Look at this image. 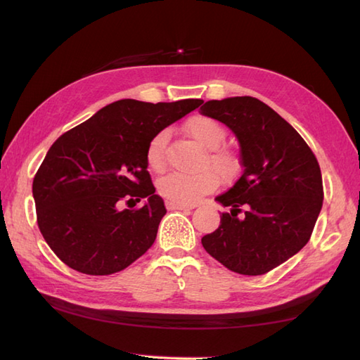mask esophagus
Here are the masks:
<instances>
[{"instance_id": "1", "label": "esophagus", "mask_w": 360, "mask_h": 360, "mask_svg": "<svg viewBox=\"0 0 360 360\" xmlns=\"http://www.w3.org/2000/svg\"><path fill=\"white\" fill-rule=\"evenodd\" d=\"M165 205L168 210H184V212H188L195 207V205H186V204H178V202H172V201H168Z\"/></svg>"}]
</instances>
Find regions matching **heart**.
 Instances as JSON below:
<instances>
[{
  "label": "heart",
  "mask_w": 360,
  "mask_h": 360,
  "mask_svg": "<svg viewBox=\"0 0 360 360\" xmlns=\"http://www.w3.org/2000/svg\"><path fill=\"white\" fill-rule=\"evenodd\" d=\"M186 131L193 139L205 148V158L202 159V167H210L219 178L227 179L235 173L238 167V158L235 153L227 148H219V145L226 139V128L218 120L209 116H193L187 120ZM167 143L168 131L160 129L151 137L145 159L147 164L155 172L164 170L167 164ZM218 179L210 170H202L200 173H179L174 172L164 176L159 181V193L168 201L178 204H195L200 198L210 193L217 187Z\"/></svg>",
  "instance_id": "obj_1"
}]
</instances>
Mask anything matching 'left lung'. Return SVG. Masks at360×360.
<instances>
[{
	"instance_id": "1",
	"label": "left lung",
	"mask_w": 360,
	"mask_h": 360,
	"mask_svg": "<svg viewBox=\"0 0 360 360\" xmlns=\"http://www.w3.org/2000/svg\"><path fill=\"white\" fill-rule=\"evenodd\" d=\"M200 112L238 137L243 173L219 201L223 212L202 246L227 269L263 275L295 255L311 238L323 204L317 158L303 137L255 97L205 102Z\"/></svg>"
}]
</instances>
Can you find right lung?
I'll list each match as a JSON object with an SVG mask.
<instances>
[{"label": "right lung", "mask_w": 360, "mask_h": 360, "mask_svg": "<svg viewBox=\"0 0 360 360\" xmlns=\"http://www.w3.org/2000/svg\"><path fill=\"white\" fill-rule=\"evenodd\" d=\"M201 103V98L172 103L124 98L52 143L35 173L32 195L38 229L66 266L110 275L153 246L167 210L147 170V145ZM142 199L141 208L118 209L122 202L134 205Z\"/></svg>", "instance_id": "1"}]
</instances>
